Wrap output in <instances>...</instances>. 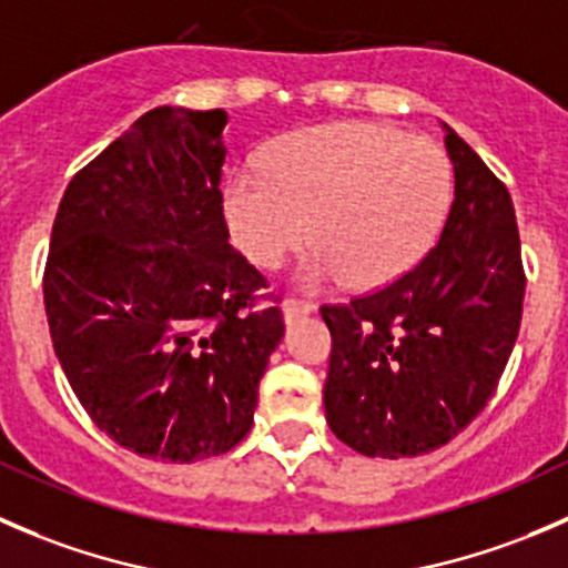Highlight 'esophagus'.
Segmentation results:
<instances>
[{
  "label": "esophagus",
  "instance_id": "1",
  "mask_svg": "<svg viewBox=\"0 0 568 568\" xmlns=\"http://www.w3.org/2000/svg\"><path fill=\"white\" fill-rule=\"evenodd\" d=\"M314 303L312 301H301V297H286L284 303V320L286 323H295V320L306 317V314L314 312Z\"/></svg>",
  "mask_w": 568,
  "mask_h": 568
}]
</instances>
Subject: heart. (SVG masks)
Segmentation results:
<instances>
[{
  "label": "heart",
  "instance_id": "1",
  "mask_svg": "<svg viewBox=\"0 0 568 568\" xmlns=\"http://www.w3.org/2000/svg\"><path fill=\"white\" fill-rule=\"evenodd\" d=\"M453 199L445 149L389 123L342 121L278 140L223 182V221L256 267H278L312 240V284L364 290L406 276L434 248Z\"/></svg>",
  "mask_w": 568,
  "mask_h": 568
}]
</instances>
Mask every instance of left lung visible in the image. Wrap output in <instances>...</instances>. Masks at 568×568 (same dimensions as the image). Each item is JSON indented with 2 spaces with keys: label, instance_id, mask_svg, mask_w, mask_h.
Listing matches in <instances>:
<instances>
[{
  "label": "left lung",
  "instance_id": "obj_1",
  "mask_svg": "<svg viewBox=\"0 0 568 568\" xmlns=\"http://www.w3.org/2000/svg\"><path fill=\"white\" fill-rule=\"evenodd\" d=\"M456 201L439 245L397 282L320 308L325 419L369 458L425 456L462 434L514 351L525 265L508 187L447 129Z\"/></svg>",
  "mask_w": 568,
  "mask_h": 568
}]
</instances>
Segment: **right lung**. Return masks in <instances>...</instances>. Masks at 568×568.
<instances>
[{"label": "right lung", "instance_id": "add662e5", "mask_svg": "<svg viewBox=\"0 0 568 568\" xmlns=\"http://www.w3.org/2000/svg\"><path fill=\"white\" fill-rule=\"evenodd\" d=\"M226 121L184 106L140 115L69 182L43 267L71 389L110 439L156 462L243 442L284 336L282 297L229 245Z\"/></svg>", "mask_w": 568, "mask_h": 568}]
</instances>
